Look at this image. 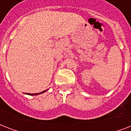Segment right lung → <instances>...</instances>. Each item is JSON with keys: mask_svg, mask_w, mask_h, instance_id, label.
Wrapping results in <instances>:
<instances>
[{"mask_svg": "<svg viewBox=\"0 0 131 131\" xmlns=\"http://www.w3.org/2000/svg\"><path fill=\"white\" fill-rule=\"evenodd\" d=\"M47 90H48V89L47 90H44V91L41 92H39V93H26V94H28V95H32V96H35V95H38V94H42V93H44L45 92H46Z\"/></svg>", "mask_w": 131, "mask_h": 131, "instance_id": "1", "label": "right lung"}]
</instances>
